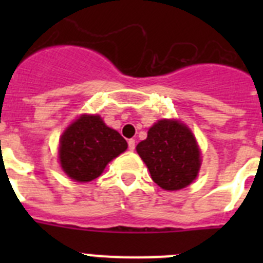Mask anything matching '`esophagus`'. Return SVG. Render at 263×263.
Here are the masks:
<instances>
[{
    "label": "esophagus",
    "instance_id": "34e87169",
    "mask_svg": "<svg viewBox=\"0 0 263 263\" xmlns=\"http://www.w3.org/2000/svg\"><path fill=\"white\" fill-rule=\"evenodd\" d=\"M127 145H129L130 152H133L134 148H136V141H134V139H129V141H127Z\"/></svg>",
    "mask_w": 263,
    "mask_h": 263
}]
</instances>
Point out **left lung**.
I'll return each instance as SVG.
<instances>
[{"mask_svg": "<svg viewBox=\"0 0 263 263\" xmlns=\"http://www.w3.org/2000/svg\"><path fill=\"white\" fill-rule=\"evenodd\" d=\"M137 153L147 166L152 179L166 191L191 184L200 170V150L195 136L178 120H160L137 145Z\"/></svg>", "mask_w": 263, "mask_h": 263, "instance_id": "left-lung-1", "label": "left lung"}]
</instances>
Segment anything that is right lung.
I'll list each match as a JSON object with an SVG mask.
<instances>
[{
	"label": "right lung",
	"mask_w": 263,
	"mask_h": 263,
	"mask_svg": "<svg viewBox=\"0 0 263 263\" xmlns=\"http://www.w3.org/2000/svg\"><path fill=\"white\" fill-rule=\"evenodd\" d=\"M126 148V141L100 116L81 115L60 137V166L75 182H90Z\"/></svg>",
	"instance_id": "right-lung-1"
}]
</instances>
